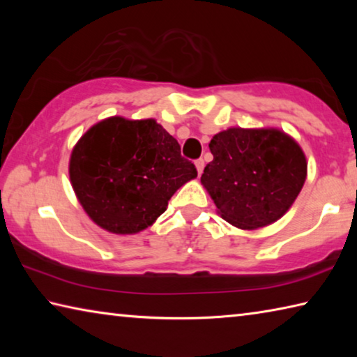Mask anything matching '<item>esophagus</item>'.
<instances>
[{"mask_svg": "<svg viewBox=\"0 0 357 357\" xmlns=\"http://www.w3.org/2000/svg\"><path fill=\"white\" fill-rule=\"evenodd\" d=\"M195 167H197L198 174H202L203 173V168H204V160L203 159H197L195 160Z\"/></svg>", "mask_w": 357, "mask_h": 357, "instance_id": "34e87169", "label": "esophagus"}]
</instances>
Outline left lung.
Instances as JSON below:
<instances>
[{"instance_id": "obj_1", "label": "left lung", "mask_w": 357, "mask_h": 357, "mask_svg": "<svg viewBox=\"0 0 357 357\" xmlns=\"http://www.w3.org/2000/svg\"><path fill=\"white\" fill-rule=\"evenodd\" d=\"M206 187L231 225L255 229L287 213L307 176L305 155L293 138L275 129L233 128L213 137Z\"/></svg>"}]
</instances>
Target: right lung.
Segmentation results:
<instances>
[{
  "label": "right lung",
  "mask_w": 357,
  "mask_h": 357,
  "mask_svg": "<svg viewBox=\"0 0 357 357\" xmlns=\"http://www.w3.org/2000/svg\"><path fill=\"white\" fill-rule=\"evenodd\" d=\"M72 187L88 215L116 234L138 233L165 213L197 168L154 119L113 116L93 126L70 155Z\"/></svg>",
  "instance_id": "add662e5"
}]
</instances>
